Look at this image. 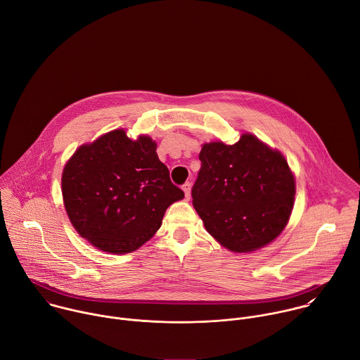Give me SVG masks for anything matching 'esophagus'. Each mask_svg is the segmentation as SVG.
<instances>
[{
    "mask_svg": "<svg viewBox=\"0 0 360 360\" xmlns=\"http://www.w3.org/2000/svg\"><path fill=\"white\" fill-rule=\"evenodd\" d=\"M182 189H184V192H185V196L189 198V196H191V182H185V184L182 185Z\"/></svg>",
    "mask_w": 360,
    "mask_h": 360,
    "instance_id": "1",
    "label": "esophagus"
}]
</instances>
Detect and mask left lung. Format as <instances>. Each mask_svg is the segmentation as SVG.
<instances>
[{"label": "left lung", "mask_w": 360, "mask_h": 360, "mask_svg": "<svg viewBox=\"0 0 360 360\" xmlns=\"http://www.w3.org/2000/svg\"><path fill=\"white\" fill-rule=\"evenodd\" d=\"M192 203L207 231L233 252H250L286 226L295 178L282 153L245 134L233 145L205 143Z\"/></svg>", "instance_id": "1"}]
</instances>
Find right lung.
Masks as SVG:
<instances>
[{
	"mask_svg": "<svg viewBox=\"0 0 360 360\" xmlns=\"http://www.w3.org/2000/svg\"><path fill=\"white\" fill-rule=\"evenodd\" d=\"M65 211L101 250L128 253L155 233L169 205L184 198L149 136L102 135L74 153L63 172Z\"/></svg>",
	"mask_w": 360,
	"mask_h": 360,
	"instance_id": "right-lung-1",
	"label": "right lung"
}]
</instances>
